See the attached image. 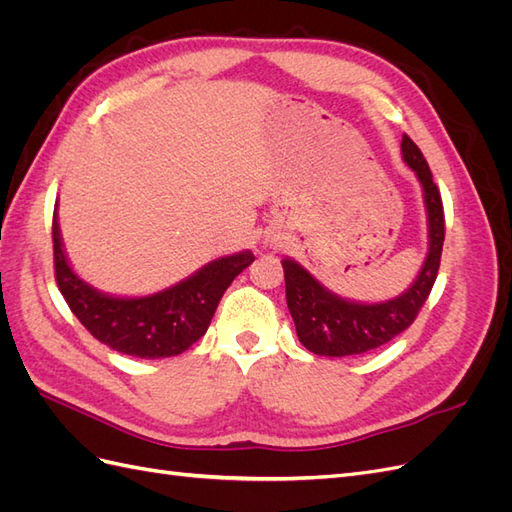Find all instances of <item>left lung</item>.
Wrapping results in <instances>:
<instances>
[{"instance_id": "left-lung-1", "label": "left lung", "mask_w": 512, "mask_h": 512, "mask_svg": "<svg viewBox=\"0 0 512 512\" xmlns=\"http://www.w3.org/2000/svg\"><path fill=\"white\" fill-rule=\"evenodd\" d=\"M401 156L423 185L429 222V252L412 286L382 303H356L324 288L299 262L284 258L286 301L299 342L320 356L363 354L404 333L427 301L438 277L444 245V209L427 160L410 136L401 138Z\"/></svg>"}]
</instances>
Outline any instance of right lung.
Segmentation results:
<instances>
[{
  "instance_id": "right-lung-1",
  "label": "right lung",
  "mask_w": 512,
  "mask_h": 512,
  "mask_svg": "<svg viewBox=\"0 0 512 512\" xmlns=\"http://www.w3.org/2000/svg\"><path fill=\"white\" fill-rule=\"evenodd\" d=\"M55 280L72 314L98 342L138 359H166L196 344L235 277L254 262L239 252L209 262L188 280L149 297H111L83 282L70 267L53 213Z\"/></svg>"
}]
</instances>
